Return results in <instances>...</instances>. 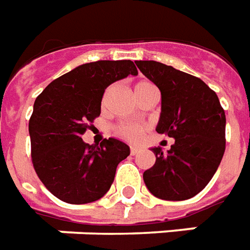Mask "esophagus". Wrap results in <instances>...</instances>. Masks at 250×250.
Listing matches in <instances>:
<instances>
[{
  "instance_id": "1",
  "label": "esophagus",
  "mask_w": 250,
  "mask_h": 250,
  "mask_svg": "<svg viewBox=\"0 0 250 250\" xmlns=\"http://www.w3.org/2000/svg\"><path fill=\"white\" fill-rule=\"evenodd\" d=\"M139 151H141V148H139V147H131V150H130L131 155H136Z\"/></svg>"
}]
</instances>
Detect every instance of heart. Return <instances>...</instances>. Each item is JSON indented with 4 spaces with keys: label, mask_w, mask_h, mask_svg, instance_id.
<instances>
[{
    "label": "heart",
    "mask_w": 250,
    "mask_h": 250,
    "mask_svg": "<svg viewBox=\"0 0 250 250\" xmlns=\"http://www.w3.org/2000/svg\"><path fill=\"white\" fill-rule=\"evenodd\" d=\"M148 85H152L151 83L148 82H139L136 83L135 87H134V91H135V95H138L139 92H142L145 88H147ZM107 93L108 91L104 93L103 96V103L105 102V98H107ZM147 130L146 125H119L116 127V134L122 138H125L127 141H139L143 134H145V131Z\"/></svg>",
    "instance_id": "b5f03b06"
}]
</instances>
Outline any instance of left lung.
Masks as SVG:
<instances>
[{
  "mask_svg": "<svg viewBox=\"0 0 250 250\" xmlns=\"http://www.w3.org/2000/svg\"><path fill=\"white\" fill-rule=\"evenodd\" d=\"M135 64L162 95L157 132L175 139L167 152L151 148L157 161L143 181L158 198H191L209 184L224 157L225 111L217 93L198 77L152 60Z\"/></svg>",
  "mask_w": 250,
  "mask_h": 250,
  "instance_id": "8db88e82",
  "label": "left lung"
}]
</instances>
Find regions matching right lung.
<instances>
[{"mask_svg": "<svg viewBox=\"0 0 250 250\" xmlns=\"http://www.w3.org/2000/svg\"><path fill=\"white\" fill-rule=\"evenodd\" d=\"M128 75H138L131 60L87 62L57 77L36 99L29 120L32 163L44 186L66 204L102 198L118 165L130 155L119 139H104L100 146L82 139L100 115L105 88Z\"/></svg>", "mask_w": 250, "mask_h": 250, "instance_id": "right-lung-1", "label": "right lung"}]
</instances>
